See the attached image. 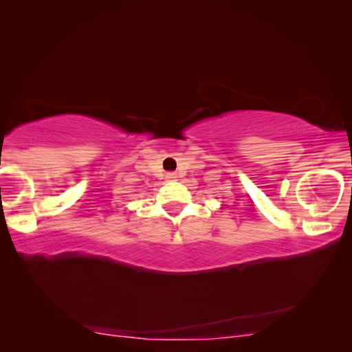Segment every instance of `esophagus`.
<instances>
[{"label":"esophagus","mask_w":352,"mask_h":352,"mask_svg":"<svg viewBox=\"0 0 352 352\" xmlns=\"http://www.w3.org/2000/svg\"><path fill=\"white\" fill-rule=\"evenodd\" d=\"M177 175L176 173H166V181H176Z\"/></svg>","instance_id":"esophagus-1"}]
</instances>
